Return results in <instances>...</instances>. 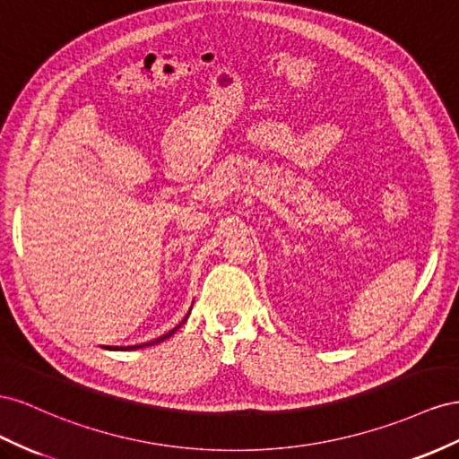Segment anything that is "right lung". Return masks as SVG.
I'll use <instances>...</instances> for the list:
<instances>
[{
    "label": "right lung",
    "instance_id": "add662e5",
    "mask_svg": "<svg viewBox=\"0 0 459 459\" xmlns=\"http://www.w3.org/2000/svg\"><path fill=\"white\" fill-rule=\"evenodd\" d=\"M185 321H186V319H185ZM185 321H182V323H185ZM182 323H180V325H182ZM180 325H178V326H180ZM178 326H175V329H173V331H169L167 334H163V336H160V338H155V340H152V342H146V344H140V346H128V348H143V346H152V344H157V342H161V340H165V338H169V336H171V334H173V333H175V331L178 329ZM128 348H125V350H128ZM113 350H119V348H113Z\"/></svg>",
    "mask_w": 459,
    "mask_h": 459
}]
</instances>
